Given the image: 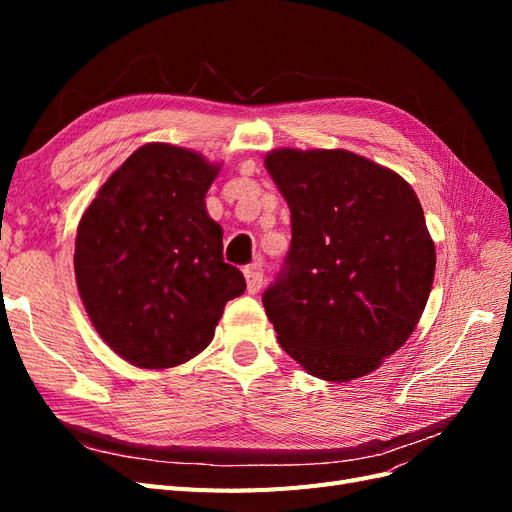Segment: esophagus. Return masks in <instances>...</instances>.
I'll use <instances>...</instances> for the list:
<instances>
[{"label":"esophagus","instance_id":"obj_1","mask_svg":"<svg viewBox=\"0 0 512 512\" xmlns=\"http://www.w3.org/2000/svg\"><path fill=\"white\" fill-rule=\"evenodd\" d=\"M245 280H247V292L250 294H256V292H260V288H262V262H254V265H250V267H245Z\"/></svg>","mask_w":512,"mask_h":512}]
</instances>
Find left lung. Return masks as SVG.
<instances>
[{
	"mask_svg": "<svg viewBox=\"0 0 512 512\" xmlns=\"http://www.w3.org/2000/svg\"><path fill=\"white\" fill-rule=\"evenodd\" d=\"M290 207L284 267L262 294L277 342L307 374L348 382L406 344L427 305L436 247L406 179L346 149H275Z\"/></svg>",
	"mask_w": 512,
	"mask_h": 512,
	"instance_id": "1",
	"label": "left lung"
}]
</instances>
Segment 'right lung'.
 Wrapping results in <instances>:
<instances>
[{"instance_id":"obj_1","label":"right lung","mask_w":512,"mask_h":512,"mask_svg":"<svg viewBox=\"0 0 512 512\" xmlns=\"http://www.w3.org/2000/svg\"><path fill=\"white\" fill-rule=\"evenodd\" d=\"M220 173L196 151L149 143L106 179L76 228L85 312L113 352L141 369L194 359L224 305L245 292L205 207Z\"/></svg>"}]
</instances>
